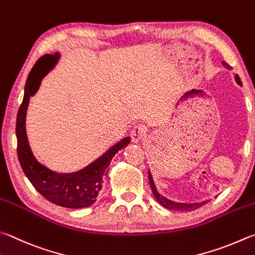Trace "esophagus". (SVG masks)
<instances>
[{
	"instance_id": "1",
	"label": "esophagus",
	"mask_w": 255,
	"mask_h": 255,
	"mask_svg": "<svg viewBox=\"0 0 255 255\" xmlns=\"http://www.w3.org/2000/svg\"><path fill=\"white\" fill-rule=\"evenodd\" d=\"M146 133H147V128L145 126H142V125H137V126L133 127L132 130L130 131V137L132 141L138 142L146 136Z\"/></svg>"
}]
</instances>
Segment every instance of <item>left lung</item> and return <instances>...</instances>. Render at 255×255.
Segmentation results:
<instances>
[{
	"instance_id": "1",
	"label": "left lung",
	"mask_w": 255,
	"mask_h": 255,
	"mask_svg": "<svg viewBox=\"0 0 255 255\" xmlns=\"http://www.w3.org/2000/svg\"><path fill=\"white\" fill-rule=\"evenodd\" d=\"M223 66L226 69L231 70V66H230V64L226 63L225 61H223ZM235 81L238 82V85L242 86V82H241V79H240V77L238 75H235ZM148 178H149V184H150L151 191H152V194H154V196L157 200V202H158L161 206L167 208V210L191 212V211H194V210H197V208H200L202 205H204L206 203V202H202V203H177V202L170 201V200H168V198L164 197L163 195H160V194L157 192L155 183H154V180H152V176H151V173L149 172V170H148Z\"/></svg>"
}]
</instances>
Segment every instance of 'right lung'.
<instances>
[{"label": "right lung", "mask_w": 255, "mask_h": 255, "mask_svg": "<svg viewBox=\"0 0 255 255\" xmlns=\"http://www.w3.org/2000/svg\"><path fill=\"white\" fill-rule=\"evenodd\" d=\"M59 53L45 54L41 57L29 73L24 97L16 116L17 157L25 176L41 195L55 205L67 208H82L94 204L103 193L106 175L113 157L130 142V137H125L116 145L97 158L91 164L75 173H55L35 159L31 151L25 131V116L30 97L39 89L43 77L49 70L47 64L54 59L57 62Z\"/></svg>", "instance_id": "add662e5"}]
</instances>
